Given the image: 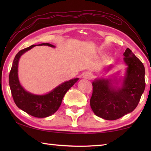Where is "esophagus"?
<instances>
[{
    "instance_id": "1",
    "label": "esophagus",
    "mask_w": 151,
    "mask_h": 151,
    "mask_svg": "<svg viewBox=\"0 0 151 151\" xmlns=\"http://www.w3.org/2000/svg\"><path fill=\"white\" fill-rule=\"evenodd\" d=\"M92 76V74L91 72H86L84 73L83 75V78H85V79H89Z\"/></svg>"
}]
</instances>
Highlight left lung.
I'll return each mask as SVG.
<instances>
[{"label":"left lung","instance_id":"obj_1","mask_svg":"<svg viewBox=\"0 0 151 151\" xmlns=\"http://www.w3.org/2000/svg\"><path fill=\"white\" fill-rule=\"evenodd\" d=\"M127 66L124 76L118 72L108 78L92 82L91 107L97 116L109 121L118 119L134 111L145 88V69L141 61L127 48L124 52ZM112 68H106L109 72Z\"/></svg>","mask_w":151,"mask_h":151}]
</instances>
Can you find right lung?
I'll list each match as a JSON object with an SVG mask.
<instances>
[{"instance_id": "right-lung-1", "label": "right lung", "mask_w": 151, "mask_h": 151, "mask_svg": "<svg viewBox=\"0 0 151 151\" xmlns=\"http://www.w3.org/2000/svg\"><path fill=\"white\" fill-rule=\"evenodd\" d=\"M42 45L52 48L56 47L55 45L49 43H42L38 45H31L29 47L19 51L14 58L9 80L12 98L16 105L30 115L38 118H45L51 116L57 112L66 92L79 79L78 78H75L64 82L49 93L45 94H35L25 90L20 83L18 73L20 58L33 47Z\"/></svg>"}]
</instances>
